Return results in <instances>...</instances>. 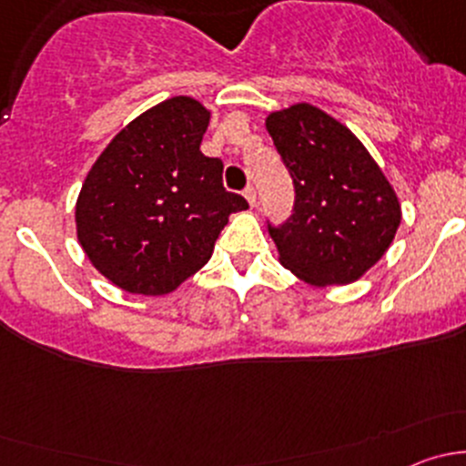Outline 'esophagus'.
<instances>
[{
  "label": "esophagus",
  "instance_id": "esophagus-1",
  "mask_svg": "<svg viewBox=\"0 0 466 466\" xmlns=\"http://www.w3.org/2000/svg\"><path fill=\"white\" fill-rule=\"evenodd\" d=\"M243 196L248 198V203H250V207H257V189L255 187H246V191H243Z\"/></svg>",
  "mask_w": 466,
  "mask_h": 466
}]
</instances>
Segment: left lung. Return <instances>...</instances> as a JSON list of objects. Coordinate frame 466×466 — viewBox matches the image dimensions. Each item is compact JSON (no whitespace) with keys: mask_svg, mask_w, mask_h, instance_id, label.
Listing matches in <instances>:
<instances>
[{"mask_svg":"<svg viewBox=\"0 0 466 466\" xmlns=\"http://www.w3.org/2000/svg\"><path fill=\"white\" fill-rule=\"evenodd\" d=\"M266 128L295 187L293 214L268 223L281 266L313 286L356 281L397 234V194L356 135L320 107L272 112Z\"/></svg>","mask_w":466,"mask_h":466,"instance_id":"left-lung-1","label":"left lung"}]
</instances>
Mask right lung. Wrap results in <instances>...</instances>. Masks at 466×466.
Returning <instances> with one entry per match:
<instances>
[{
	"instance_id": "1",
	"label": "right lung",
	"mask_w": 466,
	"mask_h": 466,
	"mask_svg": "<svg viewBox=\"0 0 466 466\" xmlns=\"http://www.w3.org/2000/svg\"><path fill=\"white\" fill-rule=\"evenodd\" d=\"M209 110L173 96L130 121L98 155L76 203L92 266L128 293L164 295L209 261L243 196L223 187V162L200 142Z\"/></svg>"
}]
</instances>
